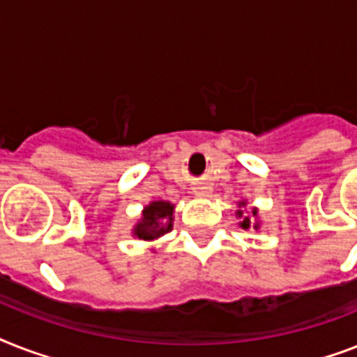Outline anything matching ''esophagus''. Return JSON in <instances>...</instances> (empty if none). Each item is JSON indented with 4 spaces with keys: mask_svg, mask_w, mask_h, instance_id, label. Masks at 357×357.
Instances as JSON below:
<instances>
[{
    "mask_svg": "<svg viewBox=\"0 0 357 357\" xmlns=\"http://www.w3.org/2000/svg\"><path fill=\"white\" fill-rule=\"evenodd\" d=\"M195 192L198 196H207V195H209V190H207V187H196Z\"/></svg>",
    "mask_w": 357,
    "mask_h": 357,
    "instance_id": "1",
    "label": "esophagus"
}]
</instances>
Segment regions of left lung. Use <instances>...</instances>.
Segmentation results:
<instances>
[{
  "label": "left lung",
  "mask_w": 357,
  "mask_h": 357,
  "mask_svg": "<svg viewBox=\"0 0 357 357\" xmlns=\"http://www.w3.org/2000/svg\"><path fill=\"white\" fill-rule=\"evenodd\" d=\"M246 206V202H238V207ZM237 217L241 218V222H238V226L243 229H259V220H257V209H252V213L250 215H244L243 209H238L237 211Z\"/></svg>",
  "instance_id": "left-lung-1"
}]
</instances>
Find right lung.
<instances>
[{"label":"right lung","instance_id":"add662e5","mask_svg":"<svg viewBox=\"0 0 357 357\" xmlns=\"http://www.w3.org/2000/svg\"><path fill=\"white\" fill-rule=\"evenodd\" d=\"M172 220L174 204L165 200L151 202L150 206L144 207L142 218L133 228V235L142 241H153L172 229Z\"/></svg>","mask_w":357,"mask_h":357}]
</instances>
